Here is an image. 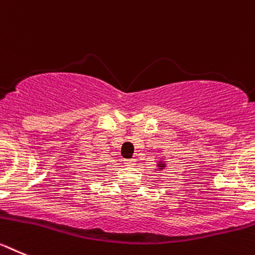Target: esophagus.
Wrapping results in <instances>:
<instances>
[{"mask_svg":"<svg viewBox=\"0 0 255 255\" xmlns=\"http://www.w3.org/2000/svg\"><path fill=\"white\" fill-rule=\"evenodd\" d=\"M125 164L127 165V166H132V165L136 164V160H134V159H126Z\"/></svg>","mask_w":255,"mask_h":255,"instance_id":"1","label":"esophagus"}]
</instances>
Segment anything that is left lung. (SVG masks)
I'll return each mask as SVG.
<instances>
[{"label":"left lung","instance_id":"obj_1","mask_svg":"<svg viewBox=\"0 0 255 255\" xmlns=\"http://www.w3.org/2000/svg\"><path fill=\"white\" fill-rule=\"evenodd\" d=\"M160 166H161V167H162V166H164V165H160Z\"/></svg>","mask_w":255,"mask_h":255}]
</instances>
